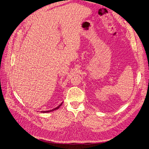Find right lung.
<instances>
[{"label":"right lung","instance_id":"obj_1","mask_svg":"<svg viewBox=\"0 0 149 149\" xmlns=\"http://www.w3.org/2000/svg\"><path fill=\"white\" fill-rule=\"evenodd\" d=\"M62 104H63V102H61L60 104L58 106V107H56V108H55V109H52V110H49V111H41V112H43V113H47V112H52V111H55V110H56V109H58V108H59L61 105H62Z\"/></svg>","mask_w":149,"mask_h":149}]
</instances>
